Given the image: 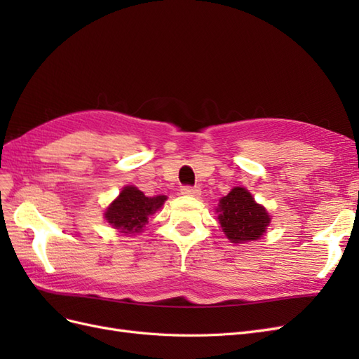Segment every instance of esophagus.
Instances as JSON below:
<instances>
[{
    "label": "esophagus",
    "instance_id": "1",
    "mask_svg": "<svg viewBox=\"0 0 359 359\" xmlns=\"http://www.w3.org/2000/svg\"><path fill=\"white\" fill-rule=\"evenodd\" d=\"M181 193L184 196H193V198H198L201 194V189L199 187H193V186H184L181 189Z\"/></svg>",
    "mask_w": 359,
    "mask_h": 359
}]
</instances>
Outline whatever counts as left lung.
Returning a JSON list of instances; mask_svg holds the SVG:
<instances>
[{"label": "left lung", "instance_id": "left-lung-1", "mask_svg": "<svg viewBox=\"0 0 359 359\" xmlns=\"http://www.w3.org/2000/svg\"><path fill=\"white\" fill-rule=\"evenodd\" d=\"M219 222L232 243L259 240L269 224V215L264 206L243 187H235L219 205Z\"/></svg>", "mask_w": 359, "mask_h": 359}]
</instances>
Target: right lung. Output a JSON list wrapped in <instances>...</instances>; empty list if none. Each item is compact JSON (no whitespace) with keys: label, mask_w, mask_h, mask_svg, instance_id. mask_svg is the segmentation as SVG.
Wrapping results in <instances>:
<instances>
[{"label":"right lung","mask_w":359,"mask_h":359,"mask_svg":"<svg viewBox=\"0 0 359 359\" xmlns=\"http://www.w3.org/2000/svg\"><path fill=\"white\" fill-rule=\"evenodd\" d=\"M165 201L166 196L147 198L136 187L127 186L107 208L104 217L114 227L121 229L123 233H137L148 223L149 215L154 214Z\"/></svg>","instance_id":"1"}]
</instances>
